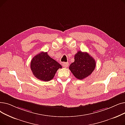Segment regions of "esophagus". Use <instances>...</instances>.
Returning <instances> with one entry per match:
<instances>
[{"mask_svg":"<svg viewBox=\"0 0 125 125\" xmlns=\"http://www.w3.org/2000/svg\"><path fill=\"white\" fill-rule=\"evenodd\" d=\"M68 65H69V64H68V63L67 62H64V63H63V64H62V66H63L64 68L67 67L68 66Z\"/></svg>","mask_w":125,"mask_h":125,"instance_id":"34e87169","label":"esophagus"}]
</instances>
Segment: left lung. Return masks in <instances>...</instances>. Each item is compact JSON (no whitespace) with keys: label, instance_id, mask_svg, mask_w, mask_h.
Returning <instances> with one entry per match:
<instances>
[{"label":"left lung","instance_id":"8db88e82","mask_svg":"<svg viewBox=\"0 0 125 125\" xmlns=\"http://www.w3.org/2000/svg\"><path fill=\"white\" fill-rule=\"evenodd\" d=\"M96 61L87 52L78 51L74 55V62L69 66V69L78 80H83L94 71Z\"/></svg>","mask_w":125,"mask_h":125}]
</instances>
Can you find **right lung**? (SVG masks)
Here are the masks:
<instances>
[{
	"label": "right lung",
	"mask_w": 125,
	"mask_h": 125,
	"mask_svg": "<svg viewBox=\"0 0 125 125\" xmlns=\"http://www.w3.org/2000/svg\"><path fill=\"white\" fill-rule=\"evenodd\" d=\"M61 65L51 58L47 52H41L31 60V70L37 79L48 82L54 77L58 69L61 68Z\"/></svg>",
	"instance_id": "1"
}]
</instances>
